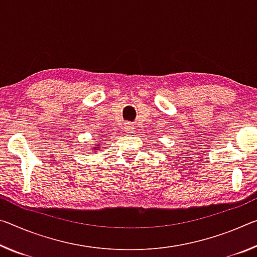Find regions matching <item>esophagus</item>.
I'll use <instances>...</instances> for the list:
<instances>
[{"mask_svg": "<svg viewBox=\"0 0 257 257\" xmlns=\"http://www.w3.org/2000/svg\"><path fill=\"white\" fill-rule=\"evenodd\" d=\"M125 133H132L133 130H134V127H133V124L132 123H125Z\"/></svg>", "mask_w": 257, "mask_h": 257, "instance_id": "34e87169", "label": "esophagus"}]
</instances>
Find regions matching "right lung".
Instances as JSON below:
<instances>
[{"label": "right lung", "mask_w": 257, "mask_h": 257, "mask_svg": "<svg viewBox=\"0 0 257 257\" xmlns=\"http://www.w3.org/2000/svg\"><path fill=\"white\" fill-rule=\"evenodd\" d=\"M98 149H99V148H98Z\"/></svg>", "instance_id": "1"}]
</instances>
